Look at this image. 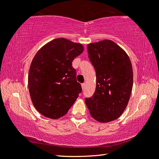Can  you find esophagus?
<instances>
[{"instance_id":"1","label":"esophagus","mask_w":159,"mask_h":159,"mask_svg":"<svg viewBox=\"0 0 159 159\" xmlns=\"http://www.w3.org/2000/svg\"><path fill=\"white\" fill-rule=\"evenodd\" d=\"M81 86H82L83 90H84V89H85V83H82V84H81Z\"/></svg>"}]
</instances>
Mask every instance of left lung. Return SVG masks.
<instances>
[{
  "instance_id": "8db88e82",
  "label": "left lung",
  "mask_w": 159,
  "mask_h": 159,
  "mask_svg": "<svg viewBox=\"0 0 159 159\" xmlns=\"http://www.w3.org/2000/svg\"><path fill=\"white\" fill-rule=\"evenodd\" d=\"M88 52L96 72V88L85 102L94 119L107 123L124 111L133 88V73L130 58L110 40L88 45Z\"/></svg>"
}]
</instances>
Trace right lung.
<instances>
[{
    "label": "right lung",
    "instance_id": "obj_1",
    "mask_svg": "<svg viewBox=\"0 0 159 159\" xmlns=\"http://www.w3.org/2000/svg\"><path fill=\"white\" fill-rule=\"evenodd\" d=\"M83 51L80 43L60 38L43 45L34 56L29 71V90L35 108L44 116H63L82 92L72 61Z\"/></svg>",
    "mask_w": 159,
    "mask_h": 159
}]
</instances>
